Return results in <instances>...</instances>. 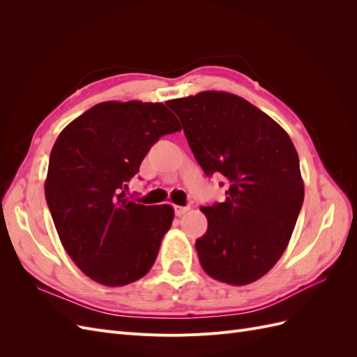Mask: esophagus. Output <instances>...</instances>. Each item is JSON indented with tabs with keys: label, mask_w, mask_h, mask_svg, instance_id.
Returning <instances> with one entry per match:
<instances>
[{
	"label": "esophagus",
	"mask_w": 357,
	"mask_h": 357,
	"mask_svg": "<svg viewBox=\"0 0 357 357\" xmlns=\"http://www.w3.org/2000/svg\"><path fill=\"white\" fill-rule=\"evenodd\" d=\"M189 210H190L189 205H186V207H180V205H176V207H174V211H176L177 215H183L185 213H188Z\"/></svg>",
	"instance_id": "obj_1"
}]
</instances>
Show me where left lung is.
Returning a JSON list of instances; mask_svg holds the SVG:
<instances>
[{
  "label": "left lung",
  "instance_id": "8db88e82",
  "mask_svg": "<svg viewBox=\"0 0 357 357\" xmlns=\"http://www.w3.org/2000/svg\"><path fill=\"white\" fill-rule=\"evenodd\" d=\"M167 105L202 171L226 180V199L201 207L208 220L195 243L201 266L222 283H253L284 253L304 202L296 149L275 121L234 93L205 91Z\"/></svg>",
  "mask_w": 357,
  "mask_h": 357
}]
</instances>
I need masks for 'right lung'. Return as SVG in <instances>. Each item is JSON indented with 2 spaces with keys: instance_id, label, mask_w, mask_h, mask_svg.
<instances>
[{
  "instance_id": "obj_1",
  "label": "right lung",
  "mask_w": 357,
  "mask_h": 357,
  "mask_svg": "<svg viewBox=\"0 0 357 357\" xmlns=\"http://www.w3.org/2000/svg\"><path fill=\"white\" fill-rule=\"evenodd\" d=\"M180 129L162 102L107 101L56 138L46 201L63 248L93 282L125 286L155 264L174 210L129 201L125 190L150 147Z\"/></svg>"
}]
</instances>
